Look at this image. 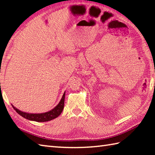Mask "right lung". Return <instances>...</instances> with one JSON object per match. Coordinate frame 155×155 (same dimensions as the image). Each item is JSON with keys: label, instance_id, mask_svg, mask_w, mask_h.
<instances>
[{"label": "right lung", "instance_id": "right-lung-1", "mask_svg": "<svg viewBox=\"0 0 155 155\" xmlns=\"http://www.w3.org/2000/svg\"><path fill=\"white\" fill-rule=\"evenodd\" d=\"M64 98H65V92L62 95V97L61 98V101L53 109L45 113H41V114H32V113H24V112L21 111L20 110L17 109L12 104V107L13 108L16 110L17 113H18L21 116L24 117L25 118H27L28 120H34L37 122H47L51 120L52 119H54L57 117H58L59 115L61 114L62 110L64 108Z\"/></svg>", "mask_w": 155, "mask_h": 155}]
</instances>
